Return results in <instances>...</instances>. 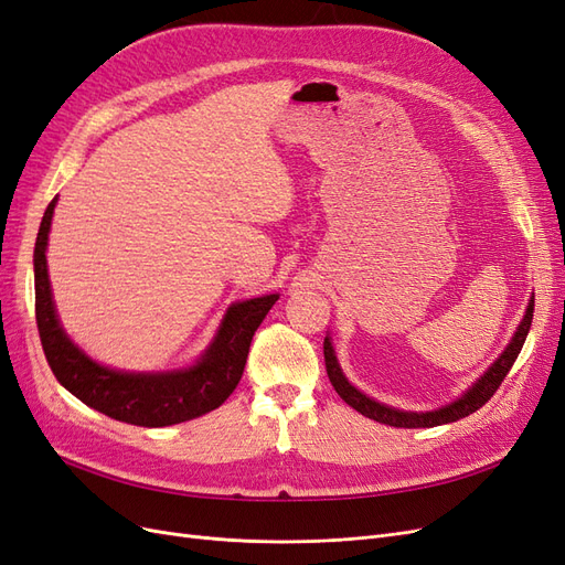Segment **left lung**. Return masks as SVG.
<instances>
[{"mask_svg": "<svg viewBox=\"0 0 565 565\" xmlns=\"http://www.w3.org/2000/svg\"><path fill=\"white\" fill-rule=\"evenodd\" d=\"M533 311H535V295L530 297L525 316L521 320V324L516 328L514 337H511L509 347L502 351V355L494 361L481 377L476 380V384L461 393V396L450 403L443 405L438 409H431V413H405V409H396L388 407L384 403L372 401L370 396H365L363 391H358L341 372L337 355H334V347L330 337H324L322 341V351H324V367H328V377L334 386V391L341 396V401L349 403L358 413L380 422V424H388V426H401V429H429V426H440V424H450L457 422L461 417H469L471 413H476L478 407H483L492 396L494 391L500 388V384L504 382V377L509 374L511 365L516 363V358L525 344V337L530 332V322H533Z\"/></svg>", "mask_w": 565, "mask_h": 565, "instance_id": "8db88e82", "label": "left lung"}]
</instances>
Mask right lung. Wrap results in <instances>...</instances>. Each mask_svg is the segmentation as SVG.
<instances>
[{"label": "right lung", "mask_w": 565, "mask_h": 565, "mask_svg": "<svg viewBox=\"0 0 565 565\" xmlns=\"http://www.w3.org/2000/svg\"><path fill=\"white\" fill-rule=\"evenodd\" d=\"M56 198L49 202L35 243V318L46 363L56 380L84 405L117 422L136 426H172L212 413L243 377L252 337L278 295L237 301L200 361L174 372H122L84 353L61 328L46 273V243Z\"/></svg>", "instance_id": "right-lung-1"}]
</instances>
